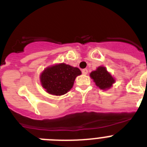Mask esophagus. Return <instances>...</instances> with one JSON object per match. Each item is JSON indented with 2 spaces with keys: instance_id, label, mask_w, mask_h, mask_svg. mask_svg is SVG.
Segmentation results:
<instances>
[{
  "instance_id": "esophagus-1",
  "label": "esophagus",
  "mask_w": 147,
  "mask_h": 147,
  "mask_svg": "<svg viewBox=\"0 0 147 147\" xmlns=\"http://www.w3.org/2000/svg\"><path fill=\"white\" fill-rule=\"evenodd\" d=\"M82 74H85V75H86L87 74H88V69H86V68H85V69H82Z\"/></svg>"
}]
</instances>
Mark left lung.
I'll use <instances>...</instances> for the list:
<instances>
[{
	"mask_svg": "<svg viewBox=\"0 0 147 147\" xmlns=\"http://www.w3.org/2000/svg\"><path fill=\"white\" fill-rule=\"evenodd\" d=\"M90 76L93 79L96 85L104 90H107L112 88L113 85L115 82V78L104 66H99L96 70L92 71L90 74Z\"/></svg>",
	"mask_w": 147,
	"mask_h": 147,
	"instance_id": "obj_1",
	"label": "left lung"
}]
</instances>
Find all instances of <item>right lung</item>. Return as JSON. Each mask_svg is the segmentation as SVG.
Returning a JSON list of instances; mask_svg holds the SVG:
<instances>
[{
    "mask_svg": "<svg viewBox=\"0 0 147 147\" xmlns=\"http://www.w3.org/2000/svg\"><path fill=\"white\" fill-rule=\"evenodd\" d=\"M82 74L78 67L59 63L45 67L40 76L41 85L48 93L62 96L72 88L76 76Z\"/></svg>",
    "mask_w": 147,
    "mask_h": 147,
    "instance_id": "right-lung-1",
    "label": "right lung"
}]
</instances>
